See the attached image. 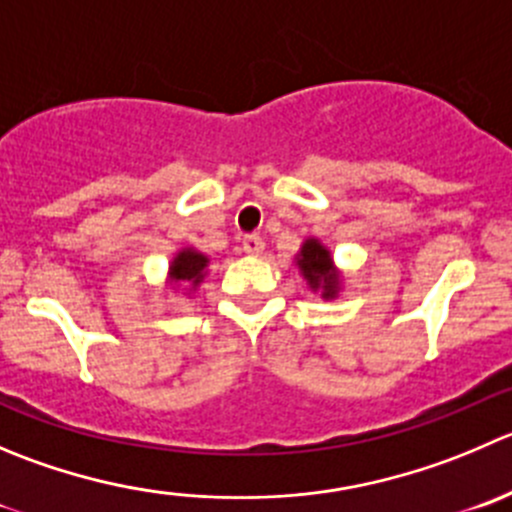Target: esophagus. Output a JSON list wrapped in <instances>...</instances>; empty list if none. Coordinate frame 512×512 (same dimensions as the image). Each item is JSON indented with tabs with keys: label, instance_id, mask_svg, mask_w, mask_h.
I'll list each match as a JSON object with an SVG mask.
<instances>
[{
	"label": "esophagus",
	"instance_id": "obj_1",
	"mask_svg": "<svg viewBox=\"0 0 512 512\" xmlns=\"http://www.w3.org/2000/svg\"><path fill=\"white\" fill-rule=\"evenodd\" d=\"M242 250H245L247 255H260V252L265 250V242H262L260 235H245L242 237Z\"/></svg>",
	"mask_w": 512,
	"mask_h": 512
}]
</instances>
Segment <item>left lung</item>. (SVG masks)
Listing matches in <instances>:
<instances>
[{
  "mask_svg": "<svg viewBox=\"0 0 512 512\" xmlns=\"http://www.w3.org/2000/svg\"><path fill=\"white\" fill-rule=\"evenodd\" d=\"M302 275L310 282L312 290H322V297H335L337 292V272L332 267V257L317 240H307L297 257Z\"/></svg>",
  "mask_w": 512,
  "mask_h": 512,
  "instance_id": "8db88e82",
  "label": "left lung"
}]
</instances>
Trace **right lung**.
Masks as SVG:
<instances>
[{
  "mask_svg": "<svg viewBox=\"0 0 512 512\" xmlns=\"http://www.w3.org/2000/svg\"><path fill=\"white\" fill-rule=\"evenodd\" d=\"M207 257L200 255L195 250H182L180 255L172 260L170 265V280L177 285H200L202 277H205Z\"/></svg>",
  "mask_w": 512,
  "mask_h": 512,
  "instance_id": "obj_1",
  "label": "right lung"
}]
</instances>
